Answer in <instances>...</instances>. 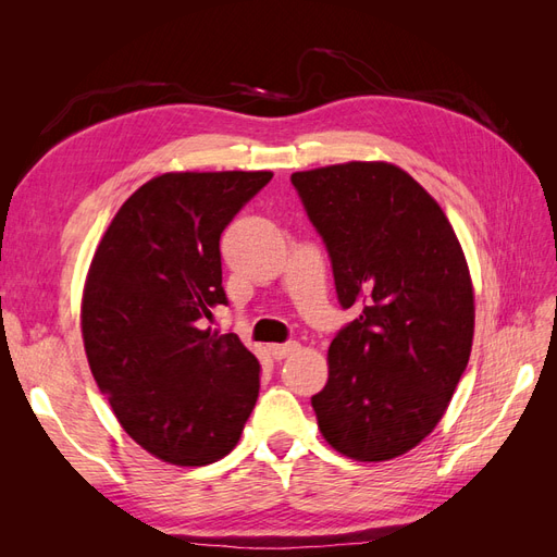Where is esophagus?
Listing matches in <instances>:
<instances>
[{"instance_id": "34e87169", "label": "esophagus", "mask_w": 557, "mask_h": 557, "mask_svg": "<svg viewBox=\"0 0 557 557\" xmlns=\"http://www.w3.org/2000/svg\"><path fill=\"white\" fill-rule=\"evenodd\" d=\"M297 348H299L297 342H285V344H272L269 346V352H272L274 360H283V358H288L290 352H295Z\"/></svg>"}]
</instances>
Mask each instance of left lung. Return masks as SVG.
<instances>
[{
  "label": "left lung",
  "mask_w": 557,
  "mask_h": 557,
  "mask_svg": "<svg viewBox=\"0 0 557 557\" xmlns=\"http://www.w3.org/2000/svg\"><path fill=\"white\" fill-rule=\"evenodd\" d=\"M323 237L334 288L360 315L330 344V379L311 397L325 442L381 462L440 423L469 362L474 290L442 207L387 162L290 176Z\"/></svg>",
  "instance_id": "8db88e82"
}]
</instances>
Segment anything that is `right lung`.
<instances>
[{
	"label": "right lung",
	"instance_id": "add662e5",
	"mask_svg": "<svg viewBox=\"0 0 557 557\" xmlns=\"http://www.w3.org/2000/svg\"><path fill=\"white\" fill-rule=\"evenodd\" d=\"M272 176L150 178L95 250L81 307L90 372L117 423L164 462L205 467L225 458L258 401V358L207 320L227 305L221 234Z\"/></svg>",
	"mask_w": 557,
	"mask_h": 557
}]
</instances>
